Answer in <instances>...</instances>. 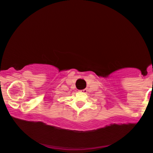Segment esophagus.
Returning a JSON list of instances; mask_svg holds the SVG:
<instances>
[{
    "instance_id": "esophagus-1",
    "label": "esophagus",
    "mask_w": 153,
    "mask_h": 153,
    "mask_svg": "<svg viewBox=\"0 0 153 153\" xmlns=\"http://www.w3.org/2000/svg\"><path fill=\"white\" fill-rule=\"evenodd\" d=\"M80 91L81 92H84V93H87V90L86 89H82V90H80Z\"/></svg>"
}]
</instances>
